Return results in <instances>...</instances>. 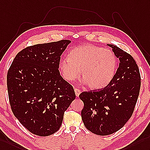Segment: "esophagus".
Masks as SVG:
<instances>
[{
    "mask_svg": "<svg viewBox=\"0 0 150 150\" xmlns=\"http://www.w3.org/2000/svg\"><path fill=\"white\" fill-rule=\"evenodd\" d=\"M74 92H75V93H76V97H78L79 96V94L81 93V90H80L78 88H75L74 89Z\"/></svg>",
    "mask_w": 150,
    "mask_h": 150,
    "instance_id": "esophagus-1",
    "label": "esophagus"
}]
</instances>
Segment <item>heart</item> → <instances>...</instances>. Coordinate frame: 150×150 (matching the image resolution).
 <instances>
[{"instance_id": "obj_1", "label": "heart", "mask_w": 150, "mask_h": 150, "mask_svg": "<svg viewBox=\"0 0 150 150\" xmlns=\"http://www.w3.org/2000/svg\"><path fill=\"white\" fill-rule=\"evenodd\" d=\"M117 58L112 51L92 45L74 47L68 57L62 60L59 67L65 79H77L81 71L84 82L92 89L107 86L114 77Z\"/></svg>"}]
</instances>
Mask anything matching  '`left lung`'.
<instances>
[{
  "label": "left lung",
  "instance_id": "1",
  "mask_svg": "<svg viewBox=\"0 0 150 150\" xmlns=\"http://www.w3.org/2000/svg\"><path fill=\"white\" fill-rule=\"evenodd\" d=\"M112 47L120 64L114 77L104 88L84 92L81 117L86 129L99 136L117 132L132 116L141 87V76L130 54L115 45Z\"/></svg>",
  "mask_w": 150,
  "mask_h": 150
}]
</instances>
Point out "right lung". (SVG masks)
<instances>
[{
	"mask_svg": "<svg viewBox=\"0 0 150 150\" xmlns=\"http://www.w3.org/2000/svg\"><path fill=\"white\" fill-rule=\"evenodd\" d=\"M69 40L38 44L18 53L9 69L7 85L14 115L31 133L48 136L59 130L76 95L60 74V56Z\"/></svg>",
	"mask_w": 150,
	"mask_h": 150,
	"instance_id": "right-lung-1",
	"label": "right lung"
}]
</instances>
